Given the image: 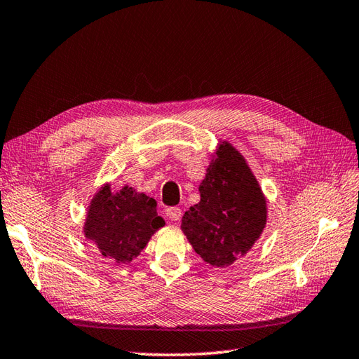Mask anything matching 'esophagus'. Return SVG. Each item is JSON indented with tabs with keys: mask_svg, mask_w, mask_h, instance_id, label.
<instances>
[{
	"mask_svg": "<svg viewBox=\"0 0 359 359\" xmlns=\"http://www.w3.org/2000/svg\"><path fill=\"white\" fill-rule=\"evenodd\" d=\"M165 216H168L170 221L178 222L181 219V216H182V212H181L180 207H170V208L165 210Z\"/></svg>",
	"mask_w": 359,
	"mask_h": 359,
	"instance_id": "esophagus-1",
	"label": "esophagus"
}]
</instances>
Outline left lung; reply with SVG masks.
Instances as JSON below:
<instances>
[{"label":"left lung","mask_w":359,"mask_h":359,"mask_svg":"<svg viewBox=\"0 0 359 359\" xmlns=\"http://www.w3.org/2000/svg\"><path fill=\"white\" fill-rule=\"evenodd\" d=\"M199 195L182 216L181 230L205 264L230 266L264 233L268 204L245 156L226 140H219L212 154Z\"/></svg>","instance_id":"1"}]
</instances>
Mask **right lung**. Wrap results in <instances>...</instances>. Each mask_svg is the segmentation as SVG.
<instances>
[{"instance_id": "right-lung-1", "label": "right lung", "mask_w": 359, "mask_h": 359, "mask_svg": "<svg viewBox=\"0 0 359 359\" xmlns=\"http://www.w3.org/2000/svg\"><path fill=\"white\" fill-rule=\"evenodd\" d=\"M165 222L156 213V201L134 187L112 191L107 182L93 195L83 224V236L104 259L129 264Z\"/></svg>"}]
</instances>
